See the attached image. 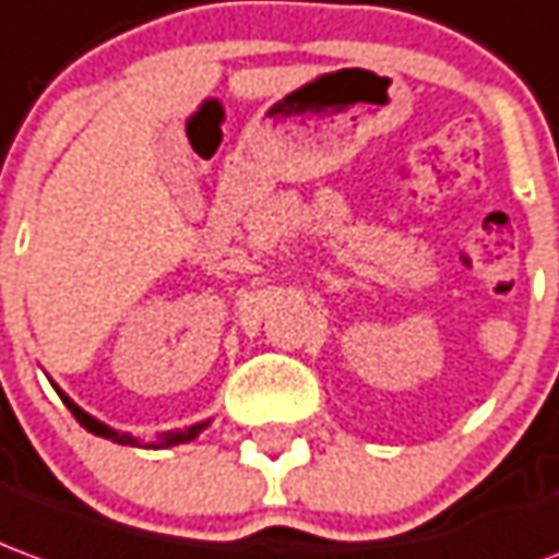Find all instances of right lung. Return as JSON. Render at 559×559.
Segmentation results:
<instances>
[{
  "label": "right lung",
  "instance_id": "right-lung-1",
  "mask_svg": "<svg viewBox=\"0 0 559 559\" xmlns=\"http://www.w3.org/2000/svg\"><path fill=\"white\" fill-rule=\"evenodd\" d=\"M57 393H60V390H57ZM60 400L66 402V405H69V412L75 415L78 424H81V427H84V429H90L93 436H105V439H111V442H117V444H135V439H132V436H120L117 429L105 427L103 420H96V417H90L87 412H81V408H78L75 402L69 400L66 393H60ZM202 427H205V424H193V427L178 429V432H166V439H163V442H159V444H166V448H169V444L190 442V439H197L199 429H202Z\"/></svg>",
  "mask_w": 559,
  "mask_h": 559
}]
</instances>
